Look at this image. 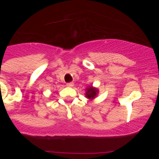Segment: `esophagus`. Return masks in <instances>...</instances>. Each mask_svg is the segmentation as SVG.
Here are the masks:
<instances>
[{"mask_svg": "<svg viewBox=\"0 0 159 159\" xmlns=\"http://www.w3.org/2000/svg\"><path fill=\"white\" fill-rule=\"evenodd\" d=\"M67 86H68V87H69V88H72L74 86V83L73 82L68 83V84H67Z\"/></svg>", "mask_w": 159, "mask_h": 159, "instance_id": "obj_1", "label": "esophagus"}]
</instances>
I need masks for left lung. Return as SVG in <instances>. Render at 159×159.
Masks as SVG:
<instances>
[{"instance_id":"left-lung-1","label":"left lung","mask_w":159,"mask_h":159,"mask_svg":"<svg viewBox=\"0 0 159 159\" xmlns=\"http://www.w3.org/2000/svg\"><path fill=\"white\" fill-rule=\"evenodd\" d=\"M98 93V90L95 89V88L92 87V86H91V87H89L86 89L85 96L87 98L90 99V100H92V99H94L97 96Z\"/></svg>"}]
</instances>
